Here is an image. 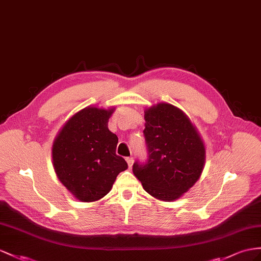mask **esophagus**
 Instances as JSON below:
<instances>
[{
    "label": "esophagus",
    "instance_id": "34e87169",
    "mask_svg": "<svg viewBox=\"0 0 261 261\" xmlns=\"http://www.w3.org/2000/svg\"><path fill=\"white\" fill-rule=\"evenodd\" d=\"M126 162H127V164H128V167L132 168L133 163H134V158H133V157H127L126 158Z\"/></svg>",
    "mask_w": 261,
    "mask_h": 261
}]
</instances>
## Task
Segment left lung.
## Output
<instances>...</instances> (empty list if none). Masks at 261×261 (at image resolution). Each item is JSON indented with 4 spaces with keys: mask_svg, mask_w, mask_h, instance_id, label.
<instances>
[{
    "mask_svg": "<svg viewBox=\"0 0 261 261\" xmlns=\"http://www.w3.org/2000/svg\"><path fill=\"white\" fill-rule=\"evenodd\" d=\"M148 158L134 163L133 173L155 198L173 201L199 179L206 149L196 127L176 106L160 103L145 111Z\"/></svg>",
    "mask_w": 261,
    "mask_h": 261,
    "instance_id": "8db88e82",
    "label": "left lung"
}]
</instances>
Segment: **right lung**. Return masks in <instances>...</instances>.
Segmentation results:
<instances>
[{
    "label": "right lung",
    "mask_w": 261,
    "mask_h": 261,
    "mask_svg": "<svg viewBox=\"0 0 261 261\" xmlns=\"http://www.w3.org/2000/svg\"><path fill=\"white\" fill-rule=\"evenodd\" d=\"M113 112L85 107L67 120L54 139L52 158L57 178L81 201L103 198L117 175L128 167L116 155L118 138L109 129Z\"/></svg>",
    "instance_id": "obj_1"
}]
</instances>
